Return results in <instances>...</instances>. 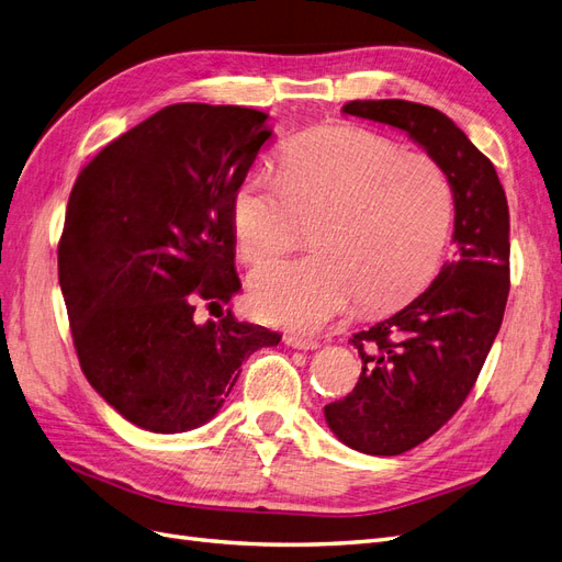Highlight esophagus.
<instances>
[{
    "instance_id": "obj_1",
    "label": "esophagus",
    "mask_w": 562,
    "mask_h": 562,
    "mask_svg": "<svg viewBox=\"0 0 562 562\" xmlns=\"http://www.w3.org/2000/svg\"><path fill=\"white\" fill-rule=\"evenodd\" d=\"M285 345H288V347H293V349H304V351L318 349V347H321V345H318V339L302 337V335H288V337H285Z\"/></svg>"
}]
</instances>
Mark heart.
Listing matches in <instances>:
<instances>
[{
  "instance_id": "heart-1",
  "label": "heart",
  "mask_w": 562,
  "mask_h": 562,
  "mask_svg": "<svg viewBox=\"0 0 562 562\" xmlns=\"http://www.w3.org/2000/svg\"><path fill=\"white\" fill-rule=\"evenodd\" d=\"M281 168H258L236 190V248L244 262L262 265L314 223L316 250L255 271L248 302L258 318L318 330L356 300L394 307L443 262L454 187L436 159L366 126L335 124L288 147Z\"/></svg>"
}]
</instances>
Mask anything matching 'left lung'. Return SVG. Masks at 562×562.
<instances>
[{
    "mask_svg": "<svg viewBox=\"0 0 562 562\" xmlns=\"http://www.w3.org/2000/svg\"><path fill=\"white\" fill-rule=\"evenodd\" d=\"M342 112L411 135L454 187V258L407 307L349 339L361 378L323 407L345 446L394 457L443 427L479 380L512 285L508 203L495 166L443 112L411 100H351Z\"/></svg>",
    "mask_w": 562,
    "mask_h": 562,
    "instance_id": "1",
    "label": "left lung"
}]
</instances>
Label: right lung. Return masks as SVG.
Here are the masks:
<instances>
[{
    "label": "right lung",
    "mask_w": 562,
    "mask_h": 562,
    "mask_svg": "<svg viewBox=\"0 0 562 562\" xmlns=\"http://www.w3.org/2000/svg\"><path fill=\"white\" fill-rule=\"evenodd\" d=\"M267 114L178 103L81 168L58 244V279L89 384L135 427L182 434L217 415L241 363L281 335L229 310L239 293L232 203Z\"/></svg>",
    "instance_id": "1"
}]
</instances>
